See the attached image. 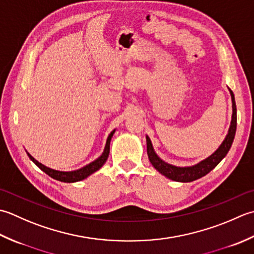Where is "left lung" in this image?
I'll use <instances>...</instances> for the list:
<instances>
[{
	"label": "left lung",
	"instance_id": "1",
	"mask_svg": "<svg viewBox=\"0 0 254 254\" xmlns=\"http://www.w3.org/2000/svg\"><path fill=\"white\" fill-rule=\"evenodd\" d=\"M231 95V102H232V116H231V123L230 127L228 129V133L226 134V138L224 141L221 142L220 146L217 148L215 152L210 154L209 157L201 160L198 163L190 167H177V165L170 164L168 162L163 161L156 153L152 146V142L150 140V138L146 136L147 140V153L149 161L153 165V168L156 169L158 172L161 173L164 177L172 181H177V182H192L197 179H200L205 177L207 173H209L217 164H218L222 159H224L227 153H228L229 149L231 148V144L234 142L236 129H237V107L235 102V95L232 91L228 87Z\"/></svg>",
	"mask_w": 254,
	"mask_h": 254
}]
</instances>
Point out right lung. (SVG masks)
Listing matches in <instances>:
<instances>
[{"mask_svg":"<svg viewBox=\"0 0 254 254\" xmlns=\"http://www.w3.org/2000/svg\"><path fill=\"white\" fill-rule=\"evenodd\" d=\"M115 131H116V129H114V130L110 134H108L104 150H103V152L100 157L95 159L94 161H92L91 163L86 164V165H84V167H82V168L74 170V171H58V170H54L51 168H48V167H46V165H44L43 163L38 162L37 160L30 156L27 151L26 152H27L29 159L32 160V161L36 165H37V167L41 171H44L46 174H48L49 177H51L53 179H55L57 181H60V182H64V183L79 182V181H82V180L86 179L87 177H90L91 174L96 172V171L100 170L103 165H104V163L106 162V160L108 158V154H110V143H111L113 134L115 133Z\"/></svg>","mask_w":254,"mask_h":254,"instance_id":"right-lung-1","label":"right lung"}]
</instances>
